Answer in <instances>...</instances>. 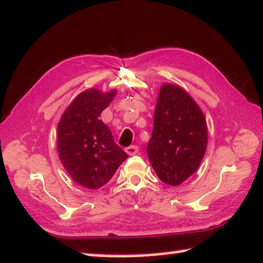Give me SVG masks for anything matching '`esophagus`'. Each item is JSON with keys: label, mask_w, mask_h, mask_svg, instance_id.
<instances>
[{"label": "esophagus", "mask_w": 263, "mask_h": 263, "mask_svg": "<svg viewBox=\"0 0 263 263\" xmlns=\"http://www.w3.org/2000/svg\"><path fill=\"white\" fill-rule=\"evenodd\" d=\"M125 151H126L127 155L133 156V155H136L137 152H138V147H137L136 145H131V146H128V147L125 148Z\"/></svg>", "instance_id": "esophagus-1"}]
</instances>
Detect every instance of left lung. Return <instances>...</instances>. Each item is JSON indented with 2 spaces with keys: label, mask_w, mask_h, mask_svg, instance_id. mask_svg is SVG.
<instances>
[{
  "label": "left lung",
  "mask_w": 263,
  "mask_h": 263,
  "mask_svg": "<svg viewBox=\"0 0 263 263\" xmlns=\"http://www.w3.org/2000/svg\"><path fill=\"white\" fill-rule=\"evenodd\" d=\"M206 144V120L201 107L182 87L163 84L146 147L158 178L167 185H181L201 165Z\"/></svg>",
  "instance_id": "1"
}]
</instances>
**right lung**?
I'll list each match as a JSON object with an SVG mask.
<instances>
[{
	"mask_svg": "<svg viewBox=\"0 0 263 263\" xmlns=\"http://www.w3.org/2000/svg\"><path fill=\"white\" fill-rule=\"evenodd\" d=\"M116 94L117 89H86L74 98L58 124L59 158L73 181L87 189L105 185L128 157L100 120Z\"/></svg>",
	"mask_w": 263,
	"mask_h": 263,
	"instance_id": "right-lung-1",
	"label": "right lung"
}]
</instances>
